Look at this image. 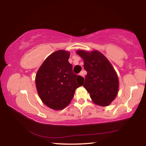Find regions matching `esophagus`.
Instances as JSON below:
<instances>
[{"label": "esophagus", "instance_id": "obj_1", "mask_svg": "<svg viewBox=\"0 0 146 146\" xmlns=\"http://www.w3.org/2000/svg\"><path fill=\"white\" fill-rule=\"evenodd\" d=\"M79 75H80V76H83V77H84V75H85V73L84 72V71H81V72L80 73V74H79Z\"/></svg>", "mask_w": 146, "mask_h": 146}]
</instances>
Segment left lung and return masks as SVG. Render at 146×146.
Wrapping results in <instances>:
<instances>
[{
  "label": "left lung",
  "instance_id": "8db88e82",
  "mask_svg": "<svg viewBox=\"0 0 146 146\" xmlns=\"http://www.w3.org/2000/svg\"><path fill=\"white\" fill-rule=\"evenodd\" d=\"M87 71L83 86L97 105L107 106L117 97L118 78L115 70L106 56L98 51L78 50Z\"/></svg>",
  "mask_w": 146,
  "mask_h": 146
}]
</instances>
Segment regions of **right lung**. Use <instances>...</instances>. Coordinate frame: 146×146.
I'll use <instances>...</instances> for the list:
<instances>
[{
	"instance_id": "1",
	"label": "right lung",
	"mask_w": 146,
	"mask_h": 146,
	"mask_svg": "<svg viewBox=\"0 0 146 146\" xmlns=\"http://www.w3.org/2000/svg\"><path fill=\"white\" fill-rule=\"evenodd\" d=\"M70 53L58 50L47 58L36 73L35 84L40 99L54 110L70 104L76 88L82 86L84 78L73 73L68 62Z\"/></svg>"
}]
</instances>
